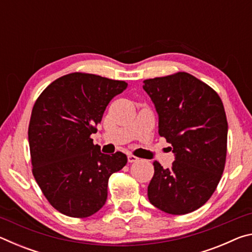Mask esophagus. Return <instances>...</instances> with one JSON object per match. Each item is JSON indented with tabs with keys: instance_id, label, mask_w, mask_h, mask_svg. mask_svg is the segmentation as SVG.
<instances>
[{
	"instance_id": "34e87169",
	"label": "esophagus",
	"mask_w": 252,
	"mask_h": 252,
	"mask_svg": "<svg viewBox=\"0 0 252 252\" xmlns=\"http://www.w3.org/2000/svg\"><path fill=\"white\" fill-rule=\"evenodd\" d=\"M138 160H139V158H136L135 156H133V155H127V161H129L130 163H132V162L138 161Z\"/></svg>"
}]
</instances>
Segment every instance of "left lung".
<instances>
[{
    "label": "left lung",
    "instance_id": "left-lung-1",
    "mask_svg": "<svg viewBox=\"0 0 252 252\" xmlns=\"http://www.w3.org/2000/svg\"><path fill=\"white\" fill-rule=\"evenodd\" d=\"M143 90L159 117V134L172 146L164 169L153 161L148 198L170 215H186L206 203L223 172L228 122L217 92L186 72L144 80Z\"/></svg>",
    "mask_w": 252,
    "mask_h": 252
}]
</instances>
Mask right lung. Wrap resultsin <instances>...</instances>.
Returning <instances> with one entry per match:
<instances>
[{"instance_id":"right-lung-1","label":"right lung","mask_w":252,"mask_h":252,"mask_svg":"<svg viewBox=\"0 0 252 252\" xmlns=\"http://www.w3.org/2000/svg\"><path fill=\"white\" fill-rule=\"evenodd\" d=\"M125 81L70 73L53 81L37 97L29 126L33 176L42 192L63 215L87 218L104 206L108 181L127 158L104 155L90 138Z\"/></svg>"}]
</instances>
